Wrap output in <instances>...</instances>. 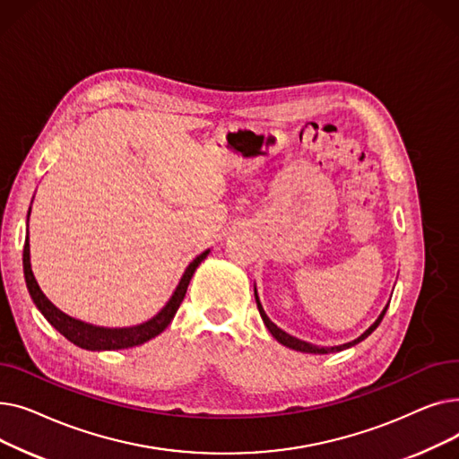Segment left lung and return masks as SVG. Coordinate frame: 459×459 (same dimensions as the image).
Returning a JSON list of instances; mask_svg holds the SVG:
<instances>
[{
  "label": "left lung",
  "instance_id": "8db88e82",
  "mask_svg": "<svg viewBox=\"0 0 459 459\" xmlns=\"http://www.w3.org/2000/svg\"><path fill=\"white\" fill-rule=\"evenodd\" d=\"M255 299H256V307H258V312H260V316H262V322H264V325L268 327V331L272 333V336L273 339L277 341V342H281L282 346H286V348H290V350H296V351H301V353H316V355H325V353H334V351H342V350H348V348H351V346H355V344H359V342H363L368 334H372V331L381 324V320H383V316H385V312H387V308H389V303L385 305V308L381 310V315L377 316V320L363 333L360 336H357L355 341H351V342H346V344H341V346H333V348H320V346H315V344H308V342H305V341H299V339H296V336H292V334H288L286 331H282L281 327H277L270 318H268V315H266V310H264V307H262V303H260V298H258V292H256V286H255Z\"/></svg>",
  "mask_w": 459,
  "mask_h": 459
}]
</instances>
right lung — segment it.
<instances>
[{
  "label": "right lung",
  "instance_id": "1",
  "mask_svg": "<svg viewBox=\"0 0 459 459\" xmlns=\"http://www.w3.org/2000/svg\"><path fill=\"white\" fill-rule=\"evenodd\" d=\"M30 213H31V206L28 212V221H30ZM210 249H206L204 253H201L197 258H193V262H189V266L186 268L178 286L175 288L173 296L169 298V301L165 303V307L158 312L156 316H152L151 320L143 322L139 325H132V327H102V325H92L82 320L72 318L68 315H65L63 310H59L50 299L44 296V292L40 290V286L33 275L31 270V256H30V234L26 238V246H23V277H26V284L30 296L33 299V303L37 305V308L40 310V315L50 322L66 341H70L72 344H76L78 348L89 350V351H109V350H126V348H134V346H141L147 341L154 339L161 331H165V327L171 324V320L175 318L177 310L186 296L187 284L195 273V270L199 268V264L208 256Z\"/></svg>",
  "mask_w": 459,
  "mask_h": 459
}]
</instances>
